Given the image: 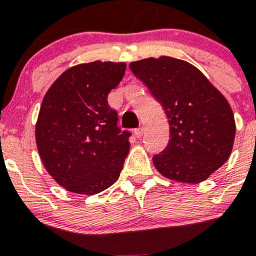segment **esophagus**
<instances>
[{
  "instance_id": "obj_1",
  "label": "esophagus",
  "mask_w": 256,
  "mask_h": 256,
  "mask_svg": "<svg viewBox=\"0 0 256 256\" xmlns=\"http://www.w3.org/2000/svg\"><path fill=\"white\" fill-rule=\"evenodd\" d=\"M144 128H142V126H138V128H136L134 130V136L137 138H141L142 136H144Z\"/></svg>"
}]
</instances>
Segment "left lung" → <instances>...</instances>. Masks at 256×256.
Returning a JSON list of instances; mask_svg holds the SVG:
<instances>
[{
    "instance_id": "8db88e82",
    "label": "left lung",
    "mask_w": 256,
    "mask_h": 256,
    "mask_svg": "<svg viewBox=\"0 0 256 256\" xmlns=\"http://www.w3.org/2000/svg\"><path fill=\"white\" fill-rule=\"evenodd\" d=\"M130 68L168 119V146L154 155L155 168L180 182L206 180L227 162L234 146L236 124L226 97L187 61L160 56Z\"/></svg>"
}]
</instances>
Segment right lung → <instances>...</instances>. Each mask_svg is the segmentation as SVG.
I'll return each mask as SVG.
<instances>
[{
  "label": "right lung",
  "mask_w": 256,
  "mask_h": 256,
  "mask_svg": "<svg viewBox=\"0 0 256 256\" xmlns=\"http://www.w3.org/2000/svg\"><path fill=\"white\" fill-rule=\"evenodd\" d=\"M124 73V62L79 64L44 94L36 124L38 152L50 176L68 191L94 195L119 178L130 132L118 126L108 94Z\"/></svg>",
  "instance_id": "add662e5"
}]
</instances>
